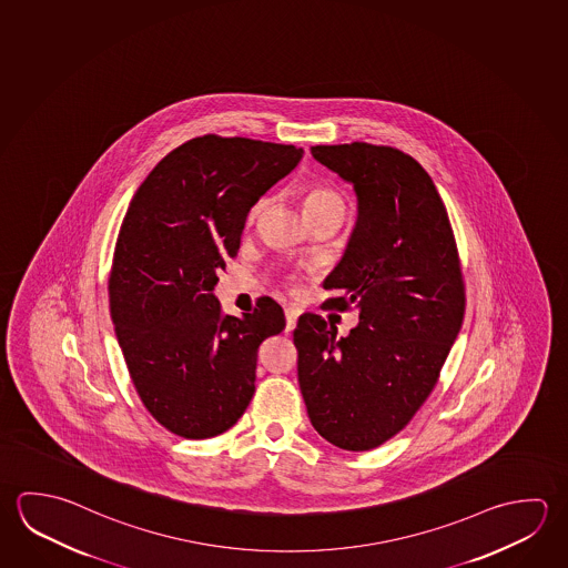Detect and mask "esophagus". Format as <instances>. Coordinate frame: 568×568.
<instances>
[{"label": "esophagus", "mask_w": 568, "mask_h": 568, "mask_svg": "<svg viewBox=\"0 0 568 568\" xmlns=\"http://www.w3.org/2000/svg\"><path fill=\"white\" fill-rule=\"evenodd\" d=\"M297 311H293V308H287L285 311V331H293V328L297 327Z\"/></svg>", "instance_id": "1"}]
</instances>
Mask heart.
I'll use <instances>...</instances> for the list:
<instances>
[{
  "label": "heart",
  "mask_w": 568,
  "mask_h": 568,
  "mask_svg": "<svg viewBox=\"0 0 568 568\" xmlns=\"http://www.w3.org/2000/svg\"><path fill=\"white\" fill-rule=\"evenodd\" d=\"M328 207H343V203L338 200L337 193L327 190V187H308L303 193V210L307 213V217L311 215H317L321 211L328 210ZM263 210V201H260L250 213V220L253 221L260 215Z\"/></svg>",
  "instance_id": "1"
}]
</instances>
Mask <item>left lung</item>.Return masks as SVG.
<instances>
[{"instance_id": "obj_1", "label": "left lung", "mask_w": 568, "mask_h": 568, "mask_svg": "<svg viewBox=\"0 0 568 568\" xmlns=\"http://www.w3.org/2000/svg\"><path fill=\"white\" fill-rule=\"evenodd\" d=\"M311 153L357 197L355 227L323 287L338 293L328 307L355 308L358 325L337 337L325 318L298 317V387L321 437L368 450L415 417L457 341V245L435 183L403 151L355 141Z\"/></svg>"}]
</instances>
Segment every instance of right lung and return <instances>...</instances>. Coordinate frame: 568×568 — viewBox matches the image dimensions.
<instances>
[{
	"label": "right lung",
	"mask_w": 568,
	"mask_h": 568,
	"mask_svg": "<svg viewBox=\"0 0 568 568\" xmlns=\"http://www.w3.org/2000/svg\"><path fill=\"white\" fill-rule=\"evenodd\" d=\"M303 153L247 138H195L153 168L123 217L111 318L143 405L180 437H215L240 420L255 393L257 348L285 328L273 298L231 317L213 288L240 251L251 207Z\"/></svg>",
	"instance_id": "right-lung-1"
}]
</instances>
